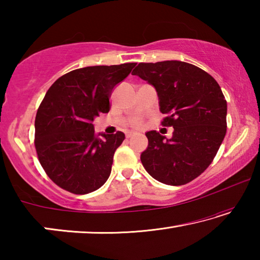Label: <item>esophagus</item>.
I'll return each instance as SVG.
<instances>
[{"label": "esophagus", "mask_w": 260, "mask_h": 260, "mask_svg": "<svg viewBox=\"0 0 260 260\" xmlns=\"http://www.w3.org/2000/svg\"><path fill=\"white\" fill-rule=\"evenodd\" d=\"M132 136H134V133H132V132H128V133L126 134V138H127V139H131Z\"/></svg>", "instance_id": "1"}]
</instances>
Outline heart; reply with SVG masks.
<instances>
[{
  "mask_svg": "<svg viewBox=\"0 0 260 260\" xmlns=\"http://www.w3.org/2000/svg\"><path fill=\"white\" fill-rule=\"evenodd\" d=\"M141 125H142V121H141V119H135L133 122H132V126L133 127H140Z\"/></svg>",
  "mask_w": 260,
  "mask_h": 260,
  "instance_id": "b5f03b06",
  "label": "heart"
}]
</instances>
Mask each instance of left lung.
Wrapping results in <instances>:
<instances>
[{"instance_id":"obj_1","label":"left lung","mask_w":260,"mask_h":260,"mask_svg":"<svg viewBox=\"0 0 260 260\" xmlns=\"http://www.w3.org/2000/svg\"><path fill=\"white\" fill-rule=\"evenodd\" d=\"M156 88L161 125L174 128L165 140L157 131L146 134L141 161L153 179L170 186L192 181L208 169L226 135L227 102L214 78L180 60L140 63L132 72Z\"/></svg>"}]
</instances>
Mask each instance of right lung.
Returning a JSON list of instances; mask_svg holds the SVG:
<instances>
[{"instance_id":"1","label":"right lung","mask_w":260,"mask_h":260,"mask_svg":"<svg viewBox=\"0 0 260 260\" xmlns=\"http://www.w3.org/2000/svg\"><path fill=\"white\" fill-rule=\"evenodd\" d=\"M136 63L77 69L52 83L35 117L39 161L57 186L76 195L98 190L111 173L122 132L96 134L91 124L110 111V96Z\"/></svg>"}]
</instances>
